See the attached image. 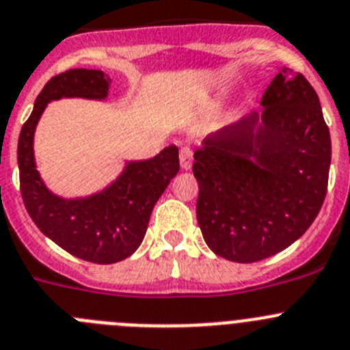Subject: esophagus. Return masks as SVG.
<instances>
[{"instance_id": "34e87169", "label": "esophagus", "mask_w": 350, "mask_h": 350, "mask_svg": "<svg viewBox=\"0 0 350 350\" xmlns=\"http://www.w3.org/2000/svg\"><path fill=\"white\" fill-rule=\"evenodd\" d=\"M179 164H181V167L185 169V171L191 169V164H193V152H191L188 146H183V148L179 150Z\"/></svg>"}]
</instances>
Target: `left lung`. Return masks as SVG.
I'll list each match as a JSON object with an SVG mask.
<instances>
[{
	"label": "left lung",
	"instance_id": "1",
	"mask_svg": "<svg viewBox=\"0 0 350 350\" xmlns=\"http://www.w3.org/2000/svg\"><path fill=\"white\" fill-rule=\"evenodd\" d=\"M193 157L208 249L233 262L282 252L311 226L328 186L332 139L314 88L280 68L260 109L205 136Z\"/></svg>",
	"mask_w": 350,
	"mask_h": 350
}]
</instances>
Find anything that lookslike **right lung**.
Masks as SVG:
<instances>
[{
  "label": "right lung",
  "mask_w": 350,
  "mask_h": 350,
  "mask_svg": "<svg viewBox=\"0 0 350 350\" xmlns=\"http://www.w3.org/2000/svg\"><path fill=\"white\" fill-rule=\"evenodd\" d=\"M110 83L103 70L88 68H72L48 81L22 126L17 148L21 191L31 219L58 247L94 264L119 262L136 252L157 200L179 171L178 146L169 145L152 159L126 160L116 179L84 197H60L42 181L34 135L48 103L62 98L103 101Z\"/></svg>",
  "instance_id": "1"
}]
</instances>
